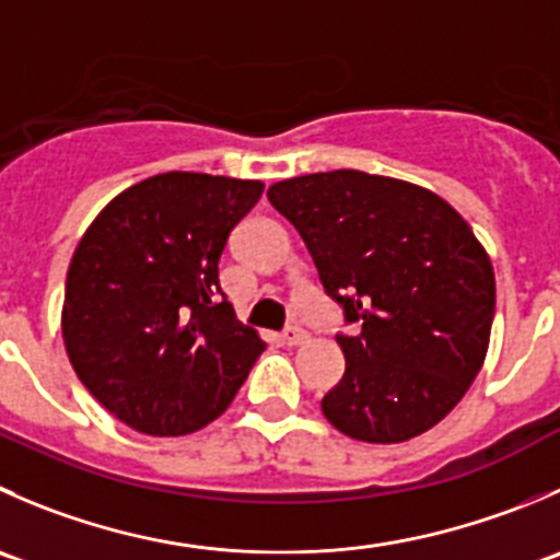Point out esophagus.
<instances>
[{
	"label": "esophagus",
	"mask_w": 560,
	"mask_h": 560,
	"mask_svg": "<svg viewBox=\"0 0 560 560\" xmlns=\"http://www.w3.org/2000/svg\"><path fill=\"white\" fill-rule=\"evenodd\" d=\"M306 341H308V334L303 328H298V325H292V328L284 330V345L301 347V345H306Z\"/></svg>",
	"instance_id": "34e87169"
}]
</instances>
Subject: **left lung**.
I'll return each mask as SVG.
<instances>
[{
	"mask_svg": "<svg viewBox=\"0 0 560 560\" xmlns=\"http://www.w3.org/2000/svg\"><path fill=\"white\" fill-rule=\"evenodd\" d=\"M268 199L361 323L336 336L347 366L325 418L383 446L441 424L485 363L495 314V270L468 221L430 188L358 170L279 180Z\"/></svg>",
	"mask_w": 560,
	"mask_h": 560,
	"instance_id": "8db88e82",
	"label": "left lung"
}]
</instances>
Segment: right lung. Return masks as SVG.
<instances>
[{"label":"right lung","mask_w":560,"mask_h":560,"mask_svg":"<svg viewBox=\"0 0 560 560\" xmlns=\"http://www.w3.org/2000/svg\"><path fill=\"white\" fill-rule=\"evenodd\" d=\"M262 191V180L164 172L117 194L81 235L65 281V352L130 430H202L265 350L219 301L221 254Z\"/></svg>","instance_id":"1"}]
</instances>
